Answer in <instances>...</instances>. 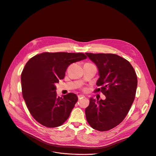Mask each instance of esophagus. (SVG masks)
Returning a JSON list of instances; mask_svg holds the SVG:
<instances>
[{"instance_id":"esophagus-1","label":"esophagus","mask_w":156,"mask_h":156,"mask_svg":"<svg viewBox=\"0 0 156 156\" xmlns=\"http://www.w3.org/2000/svg\"><path fill=\"white\" fill-rule=\"evenodd\" d=\"M78 99H80V98H84V95H79L78 96Z\"/></svg>"}]
</instances>
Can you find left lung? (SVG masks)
Wrapping results in <instances>:
<instances>
[{
    "mask_svg": "<svg viewBox=\"0 0 156 156\" xmlns=\"http://www.w3.org/2000/svg\"><path fill=\"white\" fill-rule=\"evenodd\" d=\"M86 55L98 69V87L94 92H101L105 100L89 99L85 110L87 122L98 131H107L119 125L126 118L134 101L137 76L130 63L110 53Z\"/></svg>",
    "mask_w": 156,
    "mask_h": 156,
    "instance_id": "1",
    "label": "left lung"
}]
</instances>
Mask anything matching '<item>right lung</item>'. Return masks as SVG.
Segmentation results:
<instances>
[{"mask_svg": "<svg viewBox=\"0 0 156 156\" xmlns=\"http://www.w3.org/2000/svg\"><path fill=\"white\" fill-rule=\"evenodd\" d=\"M86 58L81 53L45 52L26 63L21 76L22 94L30 113L40 124L56 127L69 118L78 97L73 93L57 97L55 83L64 79L71 64Z\"/></svg>", "mask_w": 156, "mask_h": 156, "instance_id": "1", "label": "right lung"}]
</instances>
